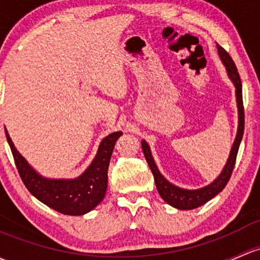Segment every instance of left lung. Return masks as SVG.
<instances>
[{
	"label": "left lung",
	"mask_w": 260,
	"mask_h": 260,
	"mask_svg": "<svg viewBox=\"0 0 260 260\" xmlns=\"http://www.w3.org/2000/svg\"><path fill=\"white\" fill-rule=\"evenodd\" d=\"M218 54H219L220 59L225 66V70L228 72L229 78L233 82L234 87H236V97H237V106H238V131H237V137L234 141L233 147L231 149V154H229L228 160H226L225 166H224L222 173L219 174L217 179L213 183H210L207 187L201 188V189H183V188L177 187V185L172 184L167 180L165 177L160 174L158 171L157 166H155L154 159L152 157L151 149L149 146L147 144L146 141H142V149H143L144 157H146L147 163H148L149 168H151L153 177H154L155 187H157L158 193L165 199L169 206L174 207L177 209H194L198 207L203 206L204 203L214 198L218 193H220L224 189V187L228 183L229 178L232 176V172L234 169V165H236L237 154H238L239 144L242 142L243 133H244V107H243V97H242V81H240L238 70H237L236 64H234L233 59L229 56L222 46L217 45Z\"/></svg>",
	"instance_id": "left-lung-1"
}]
</instances>
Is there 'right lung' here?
Here are the masks:
<instances>
[{"instance_id":"obj_1","label":"right lung","mask_w":260,"mask_h":260,"mask_svg":"<svg viewBox=\"0 0 260 260\" xmlns=\"http://www.w3.org/2000/svg\"><path fill=\"white\" fill-rule=\"evenodd\" d=\"M122 132H114L103 138L91 166L75 179H48L37 173L13 146L6 131L13 159L20 177L38 201L66 215H82L91 212L103 201L107 190L108 166L116 141Z\"/></svg>"}]
</instances>
